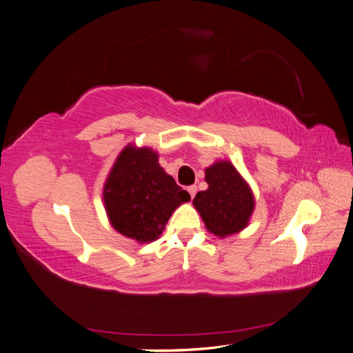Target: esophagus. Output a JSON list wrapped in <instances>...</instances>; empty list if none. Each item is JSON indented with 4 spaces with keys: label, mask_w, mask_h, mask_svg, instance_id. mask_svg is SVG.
Segmentation results:
<instances>
[{
    "label": "esophagus",
    "mask_w": 353,
    "mask_h": 353,
    "mask_svg": "<svg viewBox=\"0 0 353 353\" xmlns=\"http://www.w3.org/2000/svg\"><path fill=\"white\" fill-rule=\"evenodd\" d=\"M187 190H188V193H190V196H192V199H193V197H194V194H196V192H197V187H196V185H190V187H188V188H187Z\"/></svg>",
    "instance_id": "1"
}]
</instances>
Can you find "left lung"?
<instances>
[{"label":"left lung","mask_w":353,"mask_h":353,"mask_svg":"<svg viewBox=\"0 0 353 353\" xmlns=\"http://www.w3.org/2000/svg\"><path fill=\"white\" fill-rule=\"evenodd\" d=\"M208 188L193 199L206 229L220 238L234 235L247 228L254 210L250 185L228 160L216 161L205 169Z\"/></svg>","instance_id":"1"}]
</instances>
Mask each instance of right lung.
<instances>
[{
    "instance_id": "add662e5",
    "label": "right lung",
    "mask_w": 353,
    "mask_h": 353,
    "mask_svg": "<svg viewBox=\"0 0 353 353\" xmlns=\"http://www.w3.org/2000/svg\"><path fill=\"white\" fill-rule=\"evenodd\" d=\"M188 201L190 194L163 170L159 154L148 147L127 145L103 187L110 225L141 244L157 239L172 212Z\"/></svg>"
}]
</instances>
